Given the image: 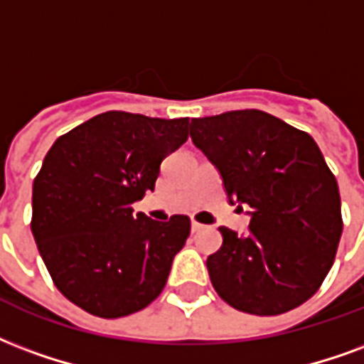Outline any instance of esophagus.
<instances>
[{"label":"esophagus","mask_w":364,"mask_h":364,"mask_svg":"<svg viewBox=\"0 0 364 364\" xmlns=\"http://www.w3.org/2000/svg\"><path fill=\"white\" fill-rule=\"evenodd\" d=\"M191 230H193V233H198V231L204 230V225H203V223H198V222H195V220H193V222H191Z\"/></svg>","instance_id":"34e87169"}]
</instances>
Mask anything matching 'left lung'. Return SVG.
<instances>
[{
  "mask_svg": "<svg viewBox=\"0 0 364 364\" xmlns=\"http://www.w3.org/2000/svg\"><path fill=\"white\" fill-rule=\"evenodd\" d=\"M189 127L230 203L250 208L249 235L220 228L222 247L206 260L218 295L258 316L303 305L332 268L343 230L338 181L318 144L260 109L196 117Z\"/></svg>",
  "mask_w": 364,
  "mask_h": 364,
  "instance_id": "8db88e82",
  "label": "left lung"
}]
</instances>
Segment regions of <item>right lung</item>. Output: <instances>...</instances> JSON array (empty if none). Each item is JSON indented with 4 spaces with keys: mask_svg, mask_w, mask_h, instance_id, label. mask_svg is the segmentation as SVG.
Instances as JSON below:
<instances>
[{
    "mask_svg": "<svg viewBox=\"0 0 364 364\" xmlns=\"http://www.w3.org/2000/svg\"><path fill=\"white\" fill-rule=\"evenodd\" d=\"M189 117L106 112L61 134L32 185L31 230L53 284L100 318L142 311L168 282L191 233L187 216L156 222L133 203L189 136Z\"/></svg>",
    "mask_w": 364,
    "mask_h": 364,
    "instance_id": "add662e5",
    "label": "right lung"
}]
</instances>
